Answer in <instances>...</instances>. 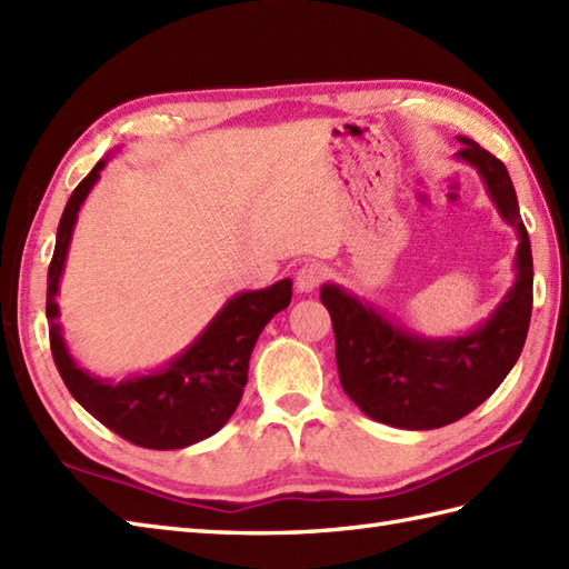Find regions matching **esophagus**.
<instances>
[{
  "label": "esophagus",
  "mask_w": 569,
  "mask_h": 569,
  "mask_svg": "<svg viewBox=\"0 0 569 569\" xmlns=\"http://www.w3.org/2000/svg\"><path fill=\"white\" fill-rule=\"evenodd\" d=\"M326 280V268L321 262H307V266H301L297 272V292H316L318 284Z\"/></svg>",
  "instance_id": "obj_1"
}]
</instances>
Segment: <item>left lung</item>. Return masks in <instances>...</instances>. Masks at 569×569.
<instances>
[{"label":"left lung","mask_w":569,"mask_h":569,"mask_svg":"<svg viewBox=\"0 0 569 569\" xmlns=\"http://www.w3.org/2000/svg\"><path fill=\"white\" fill-rule=\"evenodd\" d=\"M456 159L480 173L497 212L517 229V280L485 323L466 336L422 338L383 311L323 284L321 301L336 330L342 391L367 418L400 429H437L488 400L523 350L533 303V258L507 166L468 137Z\"/></svg>","instance_id":"8db88e82"}]
</instances>
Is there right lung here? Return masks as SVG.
<instances>
[{"mask_svg": "<svg viewBox=\"0 0 569 569\" xmlns=\"http://www.w3.org/2000/svg\"><path fill=\"white\" fill-rule=\"evenodd\" d=\"M110 157L93 166L74 188L58 227V241L48 268L50 350L54 367L77 403L110 432L144 449H183L212 437L237 410L248 381V359L256 340L274 313L292 301V280H280L256 292L231 297L200 336L171 362L122 381L91 377L69 355L58 323V292L77 214Z\"/></svg>", "mask_w": 569, "mask_h": 569, "instance_id": "right-lung-1", "label": "right lung"}]
</instances>
